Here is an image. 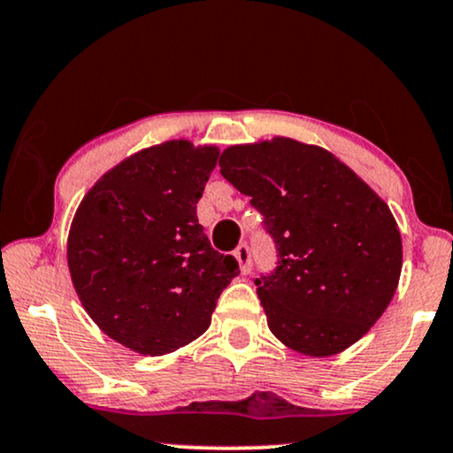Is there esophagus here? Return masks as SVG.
I'll return each mask as SVG.
<instances>
[{"mask_svg": "<svg viewBox=\"0 0 453 453\" xmlns=\"http://www.w3.org/2000/svg\"><path fill=\"white\" fill-rule=\"evenodd\" d=\"M234 257L238 259V265H240V272L244 273H250V269H253V263H250V249L246 244H240L236 250H234Z\"/></svg>", "mask_w": 453, "mask_h": 453, "instance_id": "1", "label": "esophagus"}]
</instances>
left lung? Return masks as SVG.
I'll return each instance as SVG.
<instances>
[{
	"label": "left lung",
	"instance_id": "8db88e82",
	"mask_svg": "<svg viewBox=\"0 0 453 453\" xmlns=\"http://www.w3.org/2000/svg\"><path fill=\"white\" fill-rule=\"evenodd\" d=\"M219 167L276 240V273L255 280L273 336L309 357L362 339L402 276V234L385 200L326 148L293 137L226 148Z\"/></svg>",
	"mask_w": 453,
	"mask_h": 453
}]
</instances>
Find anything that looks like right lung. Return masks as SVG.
Returning <instances> with one entry per match:
<instances>
[{"instance_id": "obj_1", "label": "right lung", "mask_w": 453, "mask_h": 453, "mask_svg": "<svg viewBox=\"0 0 453 453\" xmlns=\"http://www.w3.org/2000/svg\"><path fill=\"white\" fill-rule=\"evenodd\" d=\"M219 148L169 140L89 188L66 240L74 293L96 326L140 355H165L211 326L238 261L211 246L196 204Z\"/></svg>"}]
</instances>
